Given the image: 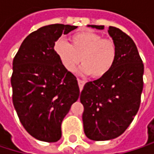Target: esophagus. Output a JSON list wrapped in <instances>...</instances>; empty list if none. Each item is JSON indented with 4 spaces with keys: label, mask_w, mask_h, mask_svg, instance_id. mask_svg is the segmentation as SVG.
I'll return each instance as SVG.
<instances>
[{
    "label": "esophagus",
    "mask_w": 154,
    "mask_h": 154,
    "mask_svg": "<svg viewBox=\"0 0 154 154\" xmlns=\"http://www.w3.org/2000/svg\"><path fill=\"white\" fill-rule=\"evenodd\" d=\"M77 83H78V85H79L80 90H82L83 87H84V85H85V82L84 80H81L80 78H77Z\"/></svg>",
    "instance_id": "34e87169"
}]
</instances>
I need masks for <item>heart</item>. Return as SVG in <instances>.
Masks as SVG:
<instances>
[{
	"label": "heart",
	"mask_w": 154,
	"mask_h": 154,
	"mask_svg": "<svg viewBox=\"0 0 154 154\" xmlns=\"http://www.w3.org/2000/svg\"><path fill=\"white\" fill-rule=\"evenodd\" d=\"M70 44L58 39L53 50L64 69L74 72L80 60L81 72L94 78L105 76L113 68L117 60L115 43L91 31L75 33L70 36Z\"/></svg>",
	"instance_id": "obj_1"
}]
</instances>
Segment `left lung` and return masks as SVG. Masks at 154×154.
I'll return each instance as SVG.
<instances>
[{
  "label": "left lung",
  "mask_w": 154,
  "mask_h": 154,
  "mask_svg": "<svg viewBox=\"0 0 154 154\" xmlns=\"http://www.w3.org/2000/svg\"><path fill=\"white\" fill-rule=\"evenodd\" d=\"M108 32L117 47L116 62L105 76L87 82L80 94L84 131L94 141L116 138L125 132L138 111L143 87V63L136 44L119 28L109 26Z\"/></svg>",
  "instance_id": "obj_1"
}]
</instances>
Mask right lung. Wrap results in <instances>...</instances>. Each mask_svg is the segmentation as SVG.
Masks as SVG:
<instances>
[{
	"label": "right lung",
	"mask_w": 154,
	"mask_h": 154,
	"mask_svg": "<svg viewBox=\"0 0 154 154\" xmlns=\"http://www.w3.org/2000/svg\"><path fill=\"white\" fill-rule=\"evenodd\" d=\"M77 27H40L26 37L13 60V105L26 132L40 141L60 140L61 122L79 96L77 77L64 69L53 50L62 34Z\"/></svg>",
	"instance_id": "add662e5"
}]
</instances>
